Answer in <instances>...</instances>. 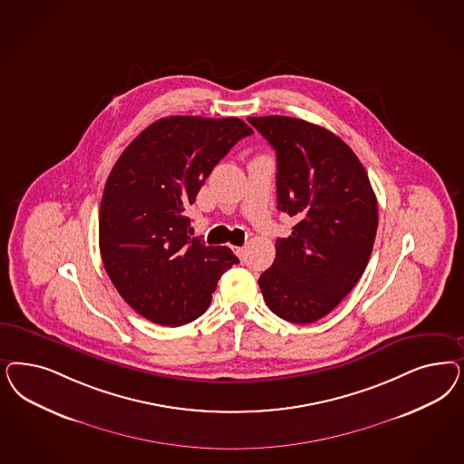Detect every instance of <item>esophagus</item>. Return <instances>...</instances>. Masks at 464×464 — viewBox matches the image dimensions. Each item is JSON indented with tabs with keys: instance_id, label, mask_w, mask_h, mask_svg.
I'll use <instances>...</instances> for the list:
<instances>
[{
	"instance_id": "esophagus-1",
	"label": "esophagus",
	"mask_w": 464,
	"mask_h": 464,
	"mask_svg": "<svg viewBox=\"0 0 464 464\" xmlns=\"http://www.w3.org/2000/svg\"><path fill=\"white\" fill-rule=\"evenodd\" d=\"M234 251L239 257H244V255H246V247H234Z\"/></svg>"
}]
</instances>
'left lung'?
<instances>
[{"mask_svg": "<svg viewBox=\"0 0 464 464\" xmlns=\"http://www.w3.org/2000/svg\"><path fill=\"white\" fill-rule=\"evenodd\" d=\"M276 151V208L294 217L259 276L269 309L309 324L329 314L363 275L374 247L377 199L363 165L342 138L286 116L247 118Z\"/></svg>", "mask_w": 464, "mask_h": 464, "instance_id": "obj_1", "label": "left lung"}]
</instances>
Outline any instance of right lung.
Listing matches in <instances>:
<instances>
[{"label": "right lung", "instance_id": "add662e5", "mask_svg": "<svg viewBox=\"0 0 464 464\" xmlns=\"http://www.w3.org/2000/svg\"><path fill=\"white\" fill-rule=\"evenodd\" d=\"M251 133L239 118H162L112 167L99 215L101 256L121 297L151 323L195 321L239 263L225 246L191 239L186 215L213 167Z\"/></svg>", "mask_w": 464, "mask_h": 464}]
</instances>
